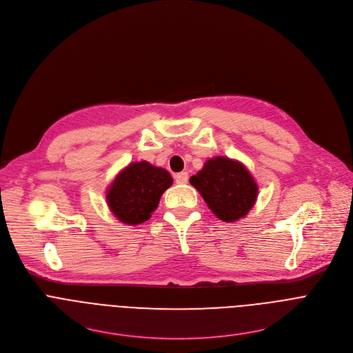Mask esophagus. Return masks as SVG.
I'll list each match as a JSON object with an SVG mask.
<instances>
[{
    "mask_svg": "<svg viewBox=\"0 0 353 353\" xmlns=\"http://www.w3.org/2000/svg\"><path fill=\"white\" fill-rule=\"evenodd\" d=\"M174 179H176V183H177V184H185V183L188 181V173H187V172L177 173V174L174 176Z\"/></svg>",
    "mask_w": 353,
    "mask_h": 353,
    "instance_id": "esophagus-1",
    "label": "esophagus"
}]
</instances>
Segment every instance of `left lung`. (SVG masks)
<instances>
[{"mask_svg":"<svg viewBox=\"0 0 353 353\" xmlns=\"http://www.w3.org/2000/svg\"><path fill=\"white\" fill-rule=\"evenodd\" d=\"M209 209L223 221L245 217L256 202L258 184L239 161L216 157L190 179Z\"/></svg>","mask_w":353,"mask_h":353,"instance_id":"obj_1","label":"left lung"}]
</instances>
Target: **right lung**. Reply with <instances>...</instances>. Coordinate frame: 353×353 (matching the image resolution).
<instances>
[{
    "label": "right lung",
    "mask_w": 353,
    "mask_h": 353,
    "mask_svg": "<svg viewBox=\"0 0 353 353\" xmlns=\"http://www.w3.org/2000/svg\"><path fill=\"white\" fill-rule=\"evenodd\" d=\"M172 183L168 170L145 161L134 162L116 176L106 191V202L117 220L136 225L151 217Z\"/></svg>",
    "instance_id": "1"
}]
</instances>
